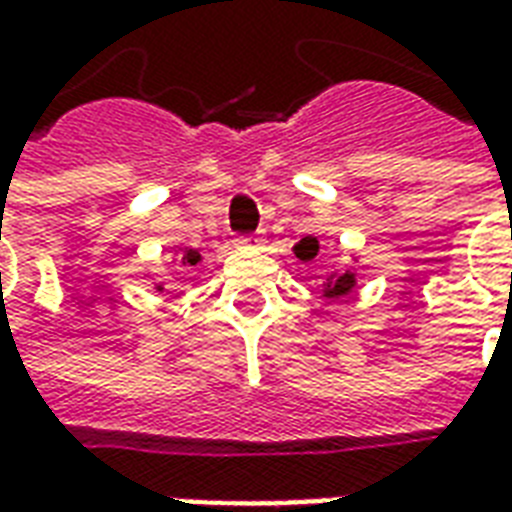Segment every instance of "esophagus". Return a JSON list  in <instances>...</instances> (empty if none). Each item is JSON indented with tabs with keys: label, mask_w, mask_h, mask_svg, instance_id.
I'll return each mask as SVG.
<instances>
[{
	"label": "esophagus",
	"mask_w": 512,
	"mask_h": 512,
	"mask_svg": "<svg viewBox=\"0 0 512 512\" xmlns=\"http://www.w3.org/2000/svg\"><path fill=\"white\" fill-rule=\"evenodd\" d=\"M260 241H263V238H257V235H238V238H235V244L238 246H260Z\"/></svg>",
	"instance_id": "34e87169"
}]
</instances>
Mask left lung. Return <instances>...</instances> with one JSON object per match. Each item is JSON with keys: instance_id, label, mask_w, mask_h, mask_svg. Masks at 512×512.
<instances>
[{"instance_id": "obj_1", "label": "left lung", "mask_w": 512, "mask_h": 512, "mask_svg": "<svg viewBox=\"0 0 512 512\" xmlns=\"http://www.w3.org/2000/svg\"><path fill=\"white\" fill-rule=\"evenodd\" d=\"M296 255H299L301 260L315 257L318 255V241H315V238H304V241L296 246ZM351 288H354V274H343V277L337 279L332 288H329V296H343V293H348Z\"/></svg>"}]
</instances>
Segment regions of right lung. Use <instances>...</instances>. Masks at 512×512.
Here are the masks:
<instances>
[{
  "label": "right lung",
  "mask_w": 512,
  "mask_h": 512,
  "mask_svg": "<svg viewBox=\"0 0 512 512\" xmlns=\"http://www.w3.org/2000/svg\"><path fill=\"white\" fill-rule=\"evenodd\" d=\"M197 263H200V255L191 252V249H186V252L180 255V266H197Z\"/></svg>",
  "instance_id": "obj_1"
}]
</instances>
